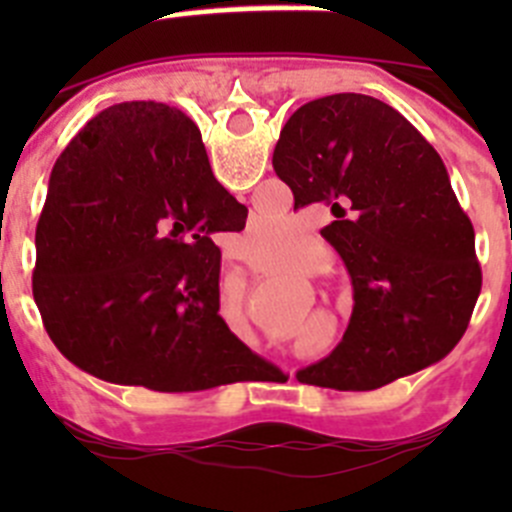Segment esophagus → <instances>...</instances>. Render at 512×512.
<instances>
[{
	"label": "esophagus",
	"instance_id": "1",
	"mask_svg": "<svg viewBox=\"0 0 512 512\" xmlns=\"http://www.w3.org/2000/svg\"><path fill=\"white\" fill-rule=\"evenodd\" d=\"M225 256H228V259H241V256H238V251H230V253H225Z\"/></svg>",
	"mask_w": 512,
	"mask_h": 512
}]
</instances>
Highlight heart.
Segmentation results:
<instances>
[{
	"label": "heart",
	"mask_w": 512,
	"mask_h": 512,
	"mask_svg": "<svg viewBox=\"0 0 512 512\" xmlns=\"http://www.w3.org/2000/svg\"><path fill=\"white\" fill-rule=\"evenodd\" d=\"M251 235L256 246H264V259L266 261H277L282 256L284 246L292 241V230H289L287 220L282 217H256L251 223ZM328 264V256H325L323 248L318 243L307 241L305 246L297 251L295 266L305 274H318L323 266Z\"/></svg>",
	"instance_id": "heart-1"
}]
</instances>
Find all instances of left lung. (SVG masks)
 Returning <instances> with one entry per match:
<instances>
[{
  "instance_id": "1",
  "label": "left lung",
  "mask_w": 512,
  "mask_h": 512,
  "mask_svg": "<svg viewBox=\"0 0 512 512\" xmlns=\"http://www.w3.org/2000/svg\"><path fill=\"white\" fill-rule=\"evenodd\" d=\"M274 171L295 210L328 205L320 230L354 284V312L328 359L300 382L377 390L443 359L482 289L474 228L436 148L366 94L302 104L279 133Z\"/></svg>"
}]
</instances>
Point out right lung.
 Masks as SVG:
<instances>
[{
    "mask_svg": "<svg viewBox=\"0 0 512 512\" xmlns=\"http://www.w3.org/2000/svg\"><path fill=\"white\" fill-rule=\"evenodd\" d=\"M246 215L184 112L102 110L58 156L35 230L33 297L51 341L104 382L197 392L246 379L259 356L217 312L212 241Z\"/></svg>",
    "mask_w": 512,
    "mask_h": 512,
    "instance_id": "add662e5",
    "label": "right lung"
}]
</instances>
